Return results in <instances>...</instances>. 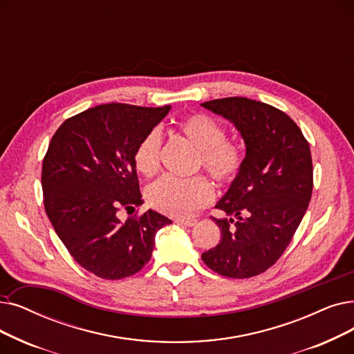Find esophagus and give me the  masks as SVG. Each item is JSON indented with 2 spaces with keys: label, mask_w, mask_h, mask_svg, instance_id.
Masks as SVG:
<instances>
[{
  "label": "esophagus",
  "mask_w": 354,
  "mask_h": 354,
  "mask_svg": "<svg viewBox=\"0 0 354 354\" xmlns=\"http://www.w3.org/2000/svg\"><path fill=\"white\" fill-rule=\"evenodd\" d=\"M175 223L180 224V225H187V227H194L196 224L195 218H178Z\"/></svg>",
  "instance_id": "34e87169"
}]
</instances>
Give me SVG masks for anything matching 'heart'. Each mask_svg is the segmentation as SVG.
<instances>
[{
  "instance_id": "1",
  "label": "heart",
  "mask_w": 354,
  "mask_h": 354,
  "mask_svg": "<svg viewBox=\"0 0 354 354\" xmlns=\"http://www.w3.org/2000/svg\"><path fill=\"white\" fill-rule=\"evenodd\" d=\"M182 134L199 150L198 163L218 182H233L244 163L240 145L225 139L221 122L205 114H192L179 122ZM162 136L158 129L149 130L134 149V166L137 172L151 176L160 166ZM214 198L211 183L203 178L178 179L162 176L151 182L146 189V199L155 208L172 217H185L198 208L208 205Z\"/></svg>"
}]
</instances>
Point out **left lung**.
I'll list each match as a JSON object with an SVG mask.
<instances>
[{"instance_id": "1", "label": "left lung", "mask_w": 354, "mask_h": 354, "mask_svg": "<svg viewBox=\"0 0 354 354\" xmlns=\"http://www.w3.org/2000/svg\"><path fill=\"white\" fill-rule=\"evenodd\" d=\"M204 109L232 121L244 145V163L215 205L221 240L204 263L227 278H252L274 265L294 237L313 194L310 145L294 120L244 97L212 100Z\"/></svg>"}]
</instances>
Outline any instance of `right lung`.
Segmentation results:
<instances>
[{
  "mask_svg": "<svg viewBox=\"0 0 354 354\" xmlns=\"http://www.w3.org/2000/svg\"><path fill=\"white\" fill-rule=\"evenodd\" d=\"M169 110L102 104L68 118L52 137L41 167L44 209L71 256L98 278L142 270L156 233L172 223L153 209L124 223L117 215L143 204L134 149Z\"/></svg>",
  "mask_w": 354,
  "mask_h": 354,
  "instance_id": "1",
  "label": "right lung"
}]
</instances>
